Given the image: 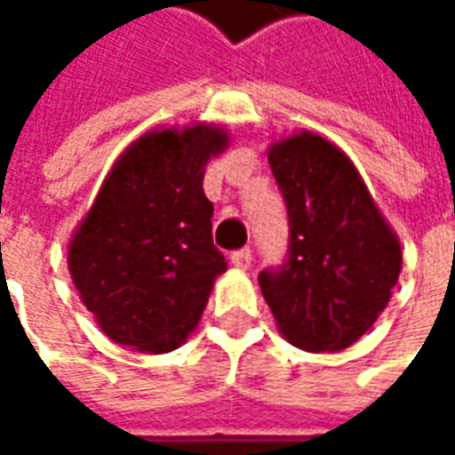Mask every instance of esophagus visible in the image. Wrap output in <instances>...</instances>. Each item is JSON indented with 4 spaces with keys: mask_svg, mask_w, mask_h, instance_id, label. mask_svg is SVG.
<instances>
[{
    "mask_svg": "<svg viewBox=\"0 0 455 455\" xmlns=\"http://www.w3.org/2000/svg\"><path fill=\"white\" fill-rule=\"evenodd\" d=\"M251 258H253L251 248H238V251L231 253V263H234L236 267H248L251 266Z\"/></svg>",
    "mask_w": 455,
    "mask_h": 455,
    "instance_id": "obj_1",
    "label": "esophagus"
}]
</instances>
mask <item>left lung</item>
<instances>
[{"label": "left lung", "mask_w": 455, "mask_h": 455, "mask_svg": "<svg viewBox=\"0 0 455 455\" xmlns=\"http://www.w3.org/2000/svg\"><path fill=\"white\" fill-rule=\"evenodd\" d=\"M270 170L287 209V256L260 270L277 329L305 351H343L387 307L402 248L341 150L315 133L275 143Z\"/></svg>", "instance_id": "1"}]
</instances>
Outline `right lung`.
Masks as SVG:
<instances>
[{
  "mask_svg": "<svg viewBox=\"0 0 455 455\" xmlns=\"http://www.w3.org/2000/svg\"><path fill=\"white\" fill-rule=\"evenodd\" d=\"M217 126L150 131L121 153L68 253L84 307L112 341L168 353L185 341L227 270L202 180L227 148Z\"/></svg>",
  "mask_w": 455,
  "mask_h": 455,
  "instance_id": "obj_1",
  "label": "right lung"
}]
</instances>
